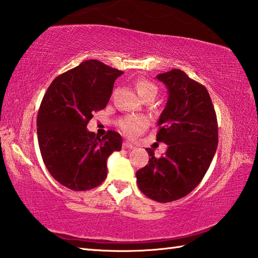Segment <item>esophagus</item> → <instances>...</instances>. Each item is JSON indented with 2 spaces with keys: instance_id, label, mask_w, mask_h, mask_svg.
<instances>
[{
  "instance_id": "1",
  "label": "esophagus",
  "mask_w": 258,
  "mask_h": 258,
  "mask_svg": "<svg viewBox=\"0 0 258 258\" xmlns=\"http://www.w3.org/2000/svg\"><path fill=\"white\" fill-rule=\"evenodd\" d=\"M123 148H125V149H133V148H135V146L133 144L128 143V142H124L123 143Z\"/></svg>"
}]
</instances>
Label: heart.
<instances>
[{
    "mask_svg": "<svg viewBox=\"0 0 258 258\" xmlns=\"http://www.w3.org/2000/svg\"><path fill=\"white\" fill-rule=\"evenodd\" d=\"M137 90L139 95L144 99L147 95H155L156 96L158 92V87L155 85L153 82L148 80H140L137 82ZM147 125V122L144 118L140 116H125L119 122V127L121 131L129 138L137 137L144 131V129Z\"/></svg>",
    "mask_w": 258,
    "mask_h": 258,
    "instance_id": "b5f03b06",
    "label": "heart"
}]
</instances>
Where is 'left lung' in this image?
Masks as SVG:
<instances>
[{
    "instance_id": "8db88e82",
    "label": "left lung",
    "mask_w": 258,
    "mask_h": 258,
    "mask_svg": "<svg viewBox=\"0 0 258 258\" xmlns=\"http://www.w3.org/2000/svg\"><path fill=\"white\" fill-rule=\"evenodd\" d=\"M168 89L166 106L158 120L156 140L168 145L162 157L147 148L148 165L136 173L146 197L157 202L184 198L205 177L218 146L215 106L206 86L181 70L159 74Z\"/></svg>"
}]
</instances>
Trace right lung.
Returning <instances> with one entry per match:
<instances>
[{
    "label": "right lung",
    "instance_id": "add662e5",
    "mask_svg": "<svg viewBox=\"0 0 258 258\" xmlns=\"http://www.w3.org/2000/svg\"><path fill=\"white\" fill-rule=\"evenodd\" d=\"M122 74L102 61L85 60L58 75L43 95L37 115L39 148L48 172L61 185L86 191L108 175L106 159L121 149L122 138L114 130L100 138L86 125L108 104Z\"/></svg>",
    "mask_w": 258,
    "mask_h": 258
}]
</instances>
